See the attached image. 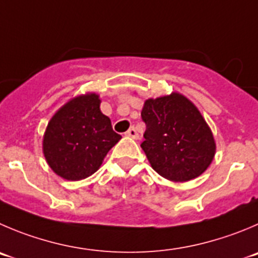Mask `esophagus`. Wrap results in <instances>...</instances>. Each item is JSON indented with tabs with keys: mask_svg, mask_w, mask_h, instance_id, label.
I'll use <instances>...</instances> for the list:
<instances>
[{
	"mask_svg": "<svg viewBox=\"0 0 258 258\" xmlns=\"http://www.w3.org/2000/svg\"><path fill=\"white\" fill-rule=\"evenodd\" d=\"M125 136L131 137V138H133V139H138L139 138V134L137 133V129L134 126H132L131 129H129V131L125 133Z\"/></svg>",
	"mask_w": 258,
	"mask_h": 258,
	"instance_id": "34e87169",
	"label": "esophagus"
}]
</instances>
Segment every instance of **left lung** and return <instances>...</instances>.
<instances>
[{
	"label": "left lung",
	"mask_w": 258,
	"mask_h": 258,
	"mask_svg": "<svg viewBox=\"0 0 258 258\" xmlns=\"http://www.w3.org/2000/svg\"><path fill=\"white\" fill-rule=\"evenodd\" d=\"M141 115L147 126L141 147L158 175L186 182L208 170L217 144L208 122L187 97L172 92L148 99Z\"/></svg>",
	"instance_id": "obj_1"
}]
</instances>
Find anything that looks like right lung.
<instances>
[{
	"label": "right lung",
	"instance_id": "right-lung-1",
	"mask_svg": "<svg viewBox=\"0 0 258 258\" xmlns=\"http://www.w3.org/2000/svg\"><path fill=\"white\" fill-rule=\"evenodd\" d=\"M95 92L80 95L55 111L43 137V153L55 175L80 181L94 175L110 149L121 139L100 110Z\"/></svg>",
	"mask_w": 258,
	"mask_h": 258
}]
</instances>
